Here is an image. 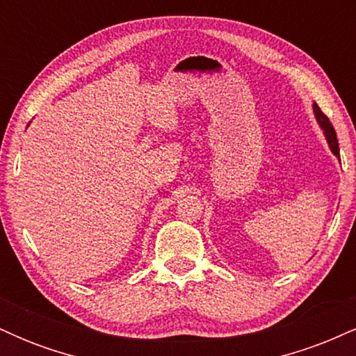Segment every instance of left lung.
<instances>
[{"label":"left lung","instance_id":"8db88e82","mask_svg":"<svg viewBox=\"0 0 356 356\" xmlns=\"http://www.w3.org/2000/svg\"><path fill=\"white\" fill-rule=\"evenodd\" d=\"M313 110H314V115H316V120L320 127L323 129V134H325L326 140H328V145L330 149H332V152L337 155V157H340V147H338V138H337V132H334L332 122L328 120V117L325 115V113L321 112V108L318 107L316 104H313Z\"/></svg>","mask_w":356,"mask_h":356}]
</instances>
